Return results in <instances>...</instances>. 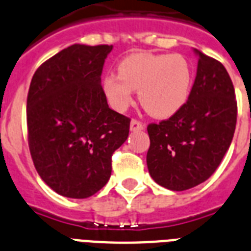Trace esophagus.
<instances>
[{"label": "esophagus", "instance_id": "esophagus-1", "mask_svg": "<svg viewBox=\"0 0 251 251\" xmlns=\"http://www.w3.org/2000/svg\"><path fill=\"white\" fill-rule=\"evenodd\" d=\"M130 129L132 131H140V130L144 129V124L142 121H139V120L132 119L131 122H130Z\"/></svg>", "mask_w": 251, "mask_h": 251}]
</instances>
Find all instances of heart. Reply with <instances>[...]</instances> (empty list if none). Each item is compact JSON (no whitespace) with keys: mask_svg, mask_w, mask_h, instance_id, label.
I'll return each instance as SVG.
<instances>
[{"mask_svg":"<svg viewBox=\"0 0 251 251\" xmlns=\"http://www.w3.org/2000/svg\"><path fill=\"white\" fill-rule=\"evenodd\" d=\"M193 73L181 54L134 53L120 62L119 75L103 79V92L116 111H125L138 90L143 108L153 117L166 119L186 103Z\"/></svg>","mask_w":251,"mask_h":251,"instance_id":"obj_1","label":"heart"}]
</instances>
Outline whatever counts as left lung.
Returning <instances> with one entry per match:
<instances>
[{
	"mask_svg": "<svg viewBox=\"0 0 251 251\" xmlns=\"http://www.w3.org/2000/svg\"><path fill=\"white\" fill-rule=\"evenodd\" d=\"M186 103L170 119L149 124L147 165L158 185L182 191L214 174L232 142L237 102L228 73L201 53Z\"/></svg>",
	"mask_w": 251,
	"mask_h": 251,
	"instance_id": "left-lung-1",
	"label": "left lung"
}]
</instances>
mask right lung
Wrapping results in <instances>:
<instances>
[{"instance_id":"add662e5","label":"right lung","mask_w":251,"mask_h":251,"mask_svg":"<svg viewBox=\"0 0 251 251\" xmlns=\"http://www.w3.org/2000/svg\"><path fill=\"white\" fill-rule=\"evenodd\" d=\"M112 46L73 44L38 67L26 98L31 159L62 197L84 199L109 180L112 154L129 136L131 120L108 107L100 85Z\"/></svg>"}]
</instances>
